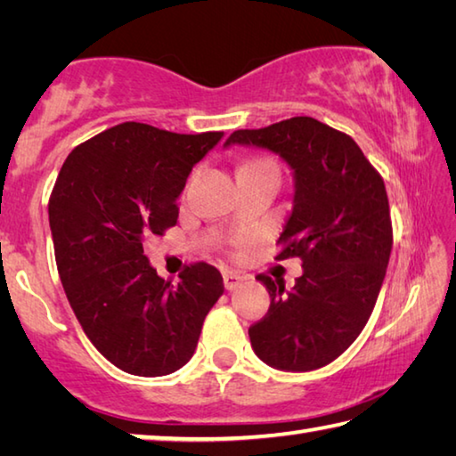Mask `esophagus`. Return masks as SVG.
Masks as SVG:
<instances>
[{
	"mask_svg": "<svg viewBox=\"0 0 456 456\" xmlns=\"http://www.w3.org/2000/svg\"><path fill=\"white\" fill-rule=\"evenodd\" d=\"M243 281H245V277L239 275V273H233V272H227L225 275H223V283H225L227 291H233L237 288H241Z\"/></svg>",
	"mask_w": 456,
	"mask_h": 456,
	"instance_id": "obj_1",
	"label": "esophagus"
}]
</instances>
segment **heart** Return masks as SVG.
Instances as JSON below:
<instances>
[{"instance_id": "heart-1", "label": "heart", "mask_w": 456, "mask_h": 456, "mask_svg": "<svg viewBox=\"0 0 456 456\" xmlns=\"http://www.w3.org/2000/svg\"><path fill=\"white\" fill-rule=\"evenodd\" d=\"M247 165H269V163H264V160H253V163H247Z\"/></svg>"}]
</instances>
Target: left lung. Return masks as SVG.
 I'll list each match as a JSON object with an SVG mask.
<instances>
[{
	"label": "left lung",
	"instance_id": "left-lung-1",
	"mask_svg": "<svg viewBox=\"0 0 456 456\" xmlns=\"http://www.w3.org/2000/svg\"><path fill=\"white\" fill-rule=\"evenodd\" d=\"M257 146L288 163L293 207L277 259L302 257L291 289L261 273L272 305L249 328L259 360L285 372H310L336 360L364 330L392 249L382 176L354 142L310 117L235 130L225 146Z\"/></svg>",
	"mask_w": 456,
	"mask_h": 456
}]
</instances>
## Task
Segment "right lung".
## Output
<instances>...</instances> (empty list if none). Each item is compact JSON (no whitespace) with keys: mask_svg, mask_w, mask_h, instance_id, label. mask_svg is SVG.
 Segmentation results:
<instances>
[{"mask_svg":"<svg viewBox=\"0 0 456 456\" xmlns=\"http://www.w3.org/2000/svg\"><path fill=\"white\" fill-rule=\"evenodd\" d=\"M223 133L176 134L122 122L68 154L48 215L66 297L84 334L114 366L165 376L187 364L223 277L195 264L173 285L142 241L176 225V199Z\"/></svg>","mask_w":456,"mask_h":456,"instance_id":"obj_1","label":"right lung"}]
</instances>
